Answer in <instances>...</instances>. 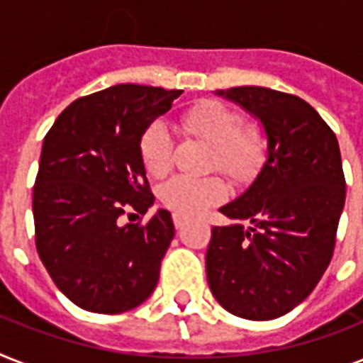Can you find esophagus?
Masks as SVG:
<instances>
[{
    "label": "esophagus",
    "instance_id": "1",
    "mask_svg": "<svg viewBox=\"0 0 363 363\" xmlns=\"http://www.w3.org/2000/svg\"><path fill=\"white\" fill-rule=\"evenodd\" d=\"M173 224H175L177 230H181L184 224H186V216L182 215H173Z\"/></svg>",
    "mask_w": 363,
    "mask_h": 363
}]
</instances>
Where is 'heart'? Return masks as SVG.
I'll use <instances>...</instances> for the list:
<instances>
[{
	"mask_svg": "<svg viewBox=\"0 0 363 363\" xmlns=\"http://www.w3.org/2000/svg\"><path fill=\"white\" fill-rule=\"evenodd\" d=\"M182 130L199 137L213 148L211 167L238 182H248L258 175L267 160V137L259 125L242 124L241 113L230 105L205 99L188 109L181 118ZM141 158L145 169L154 177L165 175L173 165V141L169 128L154 121L141 137ZM226 184L218 177H173L160 188L162 203L177 215H198L224 201Z\"/></svg>",
	"mask_w": 363,
	"mask_h": 363,
	"instance_id": "obj_1",
	"label": "heart"
}]
</instances>
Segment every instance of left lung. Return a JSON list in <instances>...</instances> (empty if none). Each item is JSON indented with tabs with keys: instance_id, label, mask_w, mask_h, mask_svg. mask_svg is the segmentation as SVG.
Here are the masks:
<instances>
[{
	"instance_id": "left-lung-1",
	"label": "left lung",
	"mask_w": 363,
	"mask_h": 363,
	"mask_svg": "<svg viewBox=\"0 0 363 363\" xmlns=\"http://www.w3.org/2000/svg\"><path fill=\"white\" fill-rule=\"evenodd\" d=\"M216 94L262 122L267 160L247 192L220 207L250 228H213L207 282L232 315L273 320L315 290L332 259L347 194L339 143L298 96L264 86Z\"/></svg>"
}]
</instances>
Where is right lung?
<instances>
[{"mask_svg":"<svg viewBox=\"0 0 363 363\" xmlns=\"http://www.w3.org/2000/svg\"><path fill=\"white\" fill-rule=\"evenodd\" d=\"M182 90L116 84L75 99L45 135L33 186L35 247L77 307L118 315L154 292L175 235L169 211L121 224L154 203L141 137Z\"/></svg>","mask_w":363,"mask_h":363,"instance_id":"right-lung-1","label":"right lung"}]
</instances>
